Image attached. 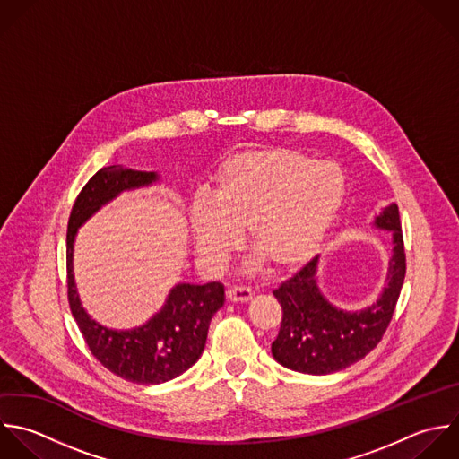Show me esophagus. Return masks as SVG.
<instances>
[{"label":"esophagus","instance_id":"34e87169","mask_svg":"<svg viewBox=\"0 0 459 459\" xmlns=\"http://www.w3.org/2000/svg\"><path fill=\"white\" fill-rule=\"evenodd\" d=\"M252 297H254V293H252V290H248V288H230L229 291H227V300L229 302H248V300H252Z\"/></svg>","mask_w":459,"mask_h":459}]
</instances>
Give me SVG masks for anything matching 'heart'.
<instances>
[{
    "label": "heart",
    "instance_id": "heart-1",
    "mask_svg": "<svg viewBox=\"0 0 459 459\" xmlns=\"http://www.w3.org/2000/svg\"><path fill=\"white\" fill-rule=\"evenodd\" d=\"M345 198V177L327 160L291 148H263L225 162L211 198L191 205L200 263L220 273L248 234V247L273 272L304 264L320 247Z\"/></svg>",
    "mask_w": 459,
    "mask_h": 459
}]
</instances>
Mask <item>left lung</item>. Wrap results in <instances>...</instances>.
I'll use <instances>...</instances> for the list:
<instances>
[{
  "label": "left lung",
  "instance_id": "left-lung-1",
  "mask_svg": "<svg viewBox=\"0 0 459 459\" xmlns=\"http://www.w3.org/2000/svg\"><path fill=\"white\" fill-rule=\"evenodd\" d=\"M392 232L385 288L376 302L347 311L334 306L318 282V255L275 291L282 324L272 354L282 367L311 376L340 372L377 347L394 316L406 275V255L397 204L386 205L372 223Z\"/></svg>",
  "mask_w": 459,
  "mask_h": 459
}]
</instances>
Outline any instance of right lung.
Instances as JSON below:
<instances>
[{
    "label": "right lung",
    "instance_id": "add662e5",
    "mask_svg": "<svg viewBox=\"0 0 459 459\" xmlns=\"http://www.w3.org/2000/svg\"><path fill=\"white\" fill-rule=\"evenodd\" d=\"M159 182L157 171H139L121 164L101 168L83 186L67 223V299L74 322L92 356L112 374L137 385L168 383L189 370L204 352L212 316L225 304V290L220 282H178L146 324L126 331L92 320L82 306L73 273L78 229L121 193Z\"/></svg>",
    "mask_w": 459,
    "mask_h": 459
}]
</instances>
